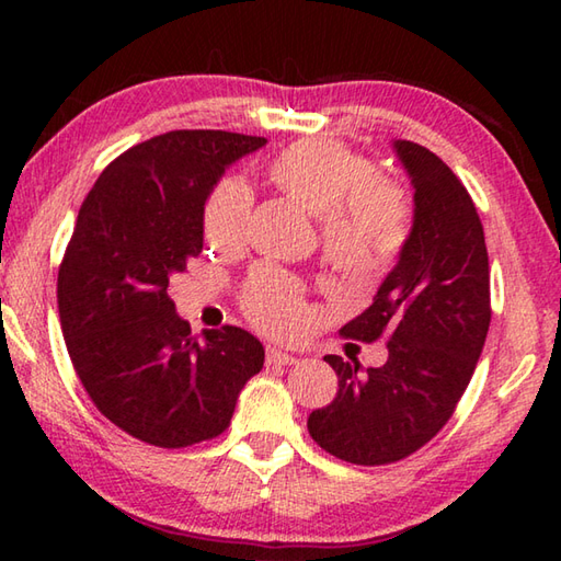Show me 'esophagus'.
<instances>
[{"mask_svg": "<svg viewBox=\"0 0 561 561\" xmlns=\"http://www.w3.org/2000/svg\"><path fill=\"white\" fill-rule=\"evenodd\" d=\"M297 356H291V354H287V351H282V348H277V346H270L267 348V364L270 366H291V364H297Z\"/></svg>", "mask_w": 561, "mask_h": 561, "instance_id": "obj_1", "label": "esophagus"}]
</instances>
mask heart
Here are the masks:
<instances>
[{
    "instance_id": "1",
    "label": "heart",
    "mask_w": 561,
    "mask_h": 561,
    "mask_svg": "<svg viewBox=\"0 0 561 561\" xmlns=\"http://www.w3.org/2000/svg\"><path fill=\"white\" fill-rule=\"evenodd\" d=\"M272 185L319 217L324 257L346 277L366 282L393 267L413 232L405 190L376 175L371 158L339 140H294L267 163ZM252 193L240 178H222L203 205V234L217 250L244 242ZM240 307L254 327L274 336H294L309 324L301 284L270 264L252 270L240 289Z\"/></svg>"
}]
</instances>
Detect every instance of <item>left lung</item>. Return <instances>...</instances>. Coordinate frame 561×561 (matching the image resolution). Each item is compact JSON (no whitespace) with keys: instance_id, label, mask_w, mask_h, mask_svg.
Instances as JSON below:
<instances>
[{"instance_id":"8db88e82","label":"left lung","mask_w":561,"mask_h":561,"mask_svg":"<svg viewBox=\"0 0 561 561\" xmlns=\"http://www.w3.org/2000/svg\"><path fill=\"white\" fill-rule=\"evenodd\" d=\"M413 178V232L401 260L346 339L386 341L388 360L324 356L339 376L336 398L311 411L319 448L354 465H388L440 433L468 388L490 329V262L480 215L460 178L413 140H396Z\"/></svg>"}]
</instances>
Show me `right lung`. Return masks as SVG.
Here are the masks:
<instances>
[{
  "label": "right lung",
  "instance_id": "right-lung-1",
  "mask_svg": "<svg viewBox=\"0 0 561 561\" xmlns=\"http://www.w3.org/2000/svg\"><path fill=\"white\" fill-rule=\"evenodd\" d=\"M267 140L170 130L128 148L93 183L56 282L73 371L113 425L156 448L217 438L264 348L240 327L193 334L170 274L203 252V205L225 168Z\"/></svg>",
  "mask_w": 561,
  "mask_h": 561
}]
</instances>
